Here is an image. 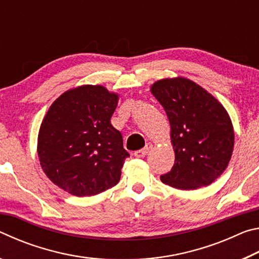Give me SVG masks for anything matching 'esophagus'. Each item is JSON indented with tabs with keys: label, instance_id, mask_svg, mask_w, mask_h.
Returning <instances> with one entry per match:
<instances>
[{
	"label": "esophagus",
	"instance_id": "esophagus-1",
	"mask_svg": "<svg viewBox=\"0 0 259 259\" xmlns=\"http://www.w3.org/2000/svg\"><path fill=\"white\" fill-rule=\"evenodd\" d=\"M153 147V145L151 143H147V145L143 148V150H139V151H136L135 153H134V155L136 156V157H144L145 155H147V153L150 152V150L151 148Z\"/></svg>",
	"mask_w": 259,
	"mask_h": 259
}]
</instances>
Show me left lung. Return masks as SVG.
Here are the masks:
<instances>
[{
    "label": "left lung",
    "mask_w": 259,
    "mask_h": 259,
    "mask_svg": "<svg viewBox=\"0 0 259 259\" xmlns=\"http://www.w3.org/2000/svg\"><path fill=\"white\" fill-rule=\"evenodd\" d=\"M151 93L168 116L175 151V164L161 182L186 191L210 185L225 171L234 148V129L225 107L182 76L154 82Z\"/></svg>",
    "instance_id": "8db88e82"
}]
</instances>
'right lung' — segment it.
<instances>
[{
  "label": "right lung",
  "instance_id": "obj_1",
  "mask_svg": "<svg viewBox=\"0 0 259 259\" xmlns=\"http://www.w3.org/2000/svg\"><path fill=\"white\" fill-rule=\"evenodd\" d=\"M120 96L84 84L60 95L43 119L37 137L41 168L50 181L75 196L115 186L129 153L111 117Z\"/></svg>",
  "mask_w": 259,
  "mask_h": 259
}]
</instances>
